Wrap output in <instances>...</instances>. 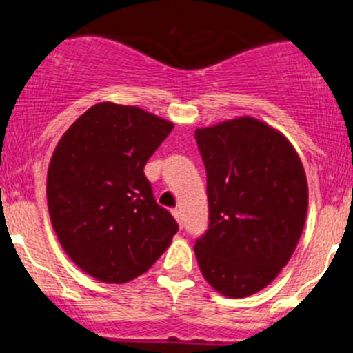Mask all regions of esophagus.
<instances>
[{
  "mask_svg": "<svg viewBox=\"0 0 353 353\" xmlns=\"http://www.w3.org/2000/svg\"><path fill=\"white\" fill-rule=\"evenodd\" d=\"M172 216L177 220V223H183V214H181V209H172Z\"/></svg>",
  "mask_w": 353,
  "mask_h": 353,
  "instance_id": "1",
  "label": "esophagus"
}]
</instances>
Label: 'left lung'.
I'll return each instance as SVG.
<instances>
[{"mask_svg": "<svg viewBox=\"0 0 353 353\" xmlns=\"http://www.w3.org/2000/svg\"><path fill=\"white\" fill-rule=\"evenodd\" d=\"M208 172L202 276L225 297L268 287L294 255L307 212L303 161L279 130L252 116L195 130Z\"/></svg>", "mask_w": 353, "mask_h": 353, "instance_id": "1", "label": "left lung"}]
</instances>
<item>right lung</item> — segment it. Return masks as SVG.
Returning a JSON list of instances; mask_svg holds the SVG:
<instances>
[{
  "mask_svg": "<svg viewBox=\"0 0 353 353\" xmlns=\"http://www.w3.org/2000/svg\"><path fill=\"white\" fill-rule=\"evenodd\" d=\"M174 123L141 107L100 101L70 126L50 158L47 205L70 260L103 283L144 274L177 223L153 196L144 165Z\"/></svg>",
  "mask_w": 353,
  "mask_h": 353,
  "instance_id": "1",
  "label": "right lung"
}]
</instances>
